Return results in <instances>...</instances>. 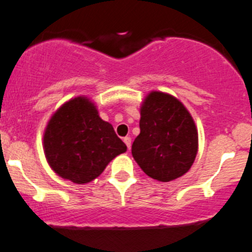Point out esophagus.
Returning a JSON list of instances; mask_svg holds the SVG:
<instances>
[{"instance_id": "esophagus-1", "label": "esophagus", "mask_w": 252, "mask_h": 252, "mask_svg": "<svg viewBox=\"0 0 252 252\" xmlns=\"http://www.w3.org/2000/svg\"><path fill=\"white\" fill-rule=\"evenodd\" d=\"M124 142H125L127 148H131V138H129V137H125V138H124Z\"/></svg>"}]
</instances>
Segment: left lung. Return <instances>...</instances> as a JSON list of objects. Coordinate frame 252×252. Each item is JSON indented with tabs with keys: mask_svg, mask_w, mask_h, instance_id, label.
I'll return each instance as SVG.
<instances>
[{
	"mask_svg": "<svg viewBox=\"0 0 252 252\" xmlns=\"http://www.w3.org/2000/svg\"><path fill=\"white\" fill-rule=\"evenodd\" d=\"M138 136L132 157L139 168L160 183L188 173L198 151V132L186 106L169 93L152 91L139 108Z\"/></svg>",
	"mask_w": 252,
	"mask_h": 252,
	"instance_id": "left-lung-1",
	"label": "left lung"
}]
</instances>
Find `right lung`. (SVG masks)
Returning a JSON list of instances; mask_svg holds the SVG:
<instances>
[{
  "label": "right lung",
  "instance_id": "obj_1",
  "mask_svg": "<svg viewBox=\"0 0 252 252\" xmlns=\"http://www.w3.org/2000/svg\"><path fill=\"white\" fill-rule=\"evenodd\" d=\"M42 148L50 168L64 180L88 184L114 158L127 151L111 124L99 116L91 98L78 95L64 101L47 121Z\"/></svg>",
  "mask_w": 252,
  "mask_h": 252
}]
</instances>
